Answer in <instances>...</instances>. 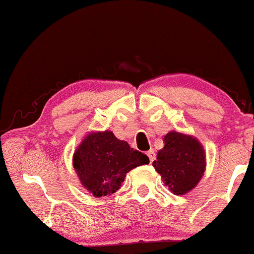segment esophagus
Here are the masks:
<instances>
[{
	"label": "esophagus",
	"instance_id": "1",
	"mask_svg": "<svg viewBox=\"0 0 254 254\" xmlns=\"http://www.w3.org/2000/svg\"><path fill=\"white\" fill-rule=\"evenodd\" d=\"M147 156L149 158V162H153L154 161V159H155V152H154V149H149V151L147 152Z\"/></svg>",
	"mask_w": 254,
	"mask_h": 254
}]
</instances>
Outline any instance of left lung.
<instances>
[{
  "mask_svg": "<svg viewBox=\"0 0 254 254\" xmlns=\"http://www.w3.org/2000/svg\"><path fill=\"white\" fill-rule=\"evenodd\" d=\"M153 167L174 194H185L199 183L205 171V153L191 135L171 131L163 138Z\"/></svg>",
  "mask_w": 254,
  "mask_h": 254,
  "instance_id": "obj_1",
  "label": "left lung"
}]
</instances>
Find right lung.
Segmentation results:
<instances>
[{"label": "right lung", "mask_w": 254, "mask_h": 254, "mask_svg": "<svg viewBox=\"0 0 254 254\" xmlns=\"http://www.w3.org/2000/svg\"><path fill=\"white\" fill-rule=\"evenodd\" d=\"M148 163L147 155L119 140L110 131L90 133L73 155L81 184L95 197L115 193L128 171Z\"/></svg>", "instance_id": "add662e5"}]
</instances>
